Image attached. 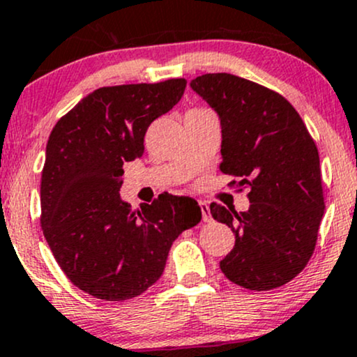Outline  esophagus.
<instances>
[{
    "instance_id": "34e87169",
    "label": "esophagus",
    "mask_w": 357,
    "mask_h": 357,
    "mask_svg": "<svg viewBox=\"0 0 357 357\" xmlns=\"http://www.w3.org/2000/svg\"><path fill=\"white\" fill-rule=\"evenodd\" d=\"M199 208H202L203 221H211V211H210V206H208V203L199 202Z\"/></svg>"
}]
</instances>
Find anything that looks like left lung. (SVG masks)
Here are the masks:
<instances>
[{"instance_id": "8db88e82", "label": "left lung", "mask_w": 357, "mask_h": 357, "mask_svg": "<svg viewBox=\"0 0 357 357\" xmlns=\"http://www.w3.org/2000/svg\"><path fill=\"white\" fill-rule=\"evenodd\" d=\"M191 89L220 117L221 173L248 188L247 211L210 206L213 218L235 233L221 272L257 292L285 285L312 257L326 208L317 146L294 105L264 85L206 73Z\"/></svg>"}]
</instances>
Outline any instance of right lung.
<instances>
[{
  "mask_svg": "<svg viewBox=\"0 0 357 357\" xmlns=\"http://www.w3.org/2000/svg\"><path fill=\"white\" fill-rule=\"evenodd\" d=\"M184 79L102 87L53 127L42 171V230L73 285L127 301L159 280L171 245L202 221L192 198L159 195L141 211L122 202L124 162L144 154L151 122L169 112Z\"/></svg>",
  "mask_w": 357,
  "mask_h": 357,
  "instance_id": "1",
  "label": "right lung"
}]
</instances>
